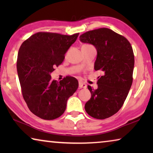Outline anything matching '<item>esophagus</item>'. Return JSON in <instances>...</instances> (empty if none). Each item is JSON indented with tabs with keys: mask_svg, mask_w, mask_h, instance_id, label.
<instances>
[{
	"mask_svg": "<svg viewBox=\"0 0 153 153\" xmlns=\"http://www.w3.org/2000/svg\"><path fill=\"white\" fill-rule=\"evenodd\" d=\"M87 85L84 83L82 81H79V88H86Z\"/></svg>",
	"mask_w": 153,
	"mask_h": 153,
	"instance_id": "1",
	"label": "esophagus"
}]
</instances>
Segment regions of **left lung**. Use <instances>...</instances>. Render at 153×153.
<instances>
[{
    "label": "left lung",
    "mask_w": 153,
    "mask_h": 153,
    "mask_svg": "<svg viewBox=\"0 0 153 153\" xmlns=\"http://www.w3.org/2000/svg\"><path fill=\"white\" fill-rule=\"evenodd\" d=\"M79 39L95 47L94 69L104 73L98 79L97 90L88 85L91 97L85 103V110L95 118H109L122 107L132 84V48L125 37L106 28L88 31Z\"/></svg>",
    "instance_id": "obj_1"
}]
</instances>
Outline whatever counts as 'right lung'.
I'll return each mask as SVG.
<instances>
[{"label":"right lung","instance_id":"right-lung-1","mask_svg":"<svg viewBox=\"0 0 153 153\" xmlns=\"http://www.w3.org/2000/svg\"><path fill=\"white\" fill-rule=\"evenodd\" d=\"M79 34L37 33L19 50L16 69L23 97L30 111L39 118L53 120L60 117L69 97L78 88L74 77L67 76L58 82L51 80V74L63 62Z\"/></svg>","mask_w":153,"mask_h":153}]
</instances>
